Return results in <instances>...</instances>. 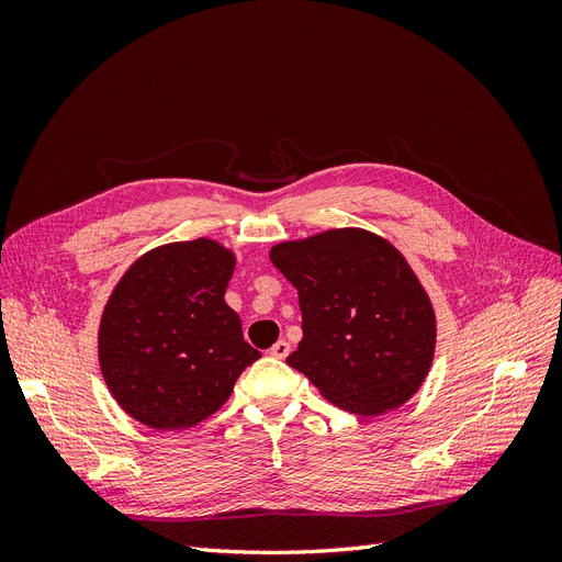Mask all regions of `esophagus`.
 I'll return each instance as SVG.
<instances>
[{"label": "esophagus", "mask_w": 562, "mask_h": 562, "mask_svg": "<svg viewBox=\"0 0 562 562\" xmlns=\"http://www.w3.org/2000/svg\"><path fill=\"white\" fill-rule=\"evenodd\" d=\"M288 353H291V345H288L285 339H279V342L269 349V356H274V359H285Z\"/></svg>", "instance_id": "34e87169"}]
</instances>
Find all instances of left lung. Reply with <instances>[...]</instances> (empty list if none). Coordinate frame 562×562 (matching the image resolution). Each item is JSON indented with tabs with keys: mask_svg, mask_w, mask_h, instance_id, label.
I'll list each match as a JSON object with an SVG mask.
<instances>
[{
	"mask_svg": "<svg viewBox=\"0 0 562 562\" xmlns=\"http://www.w3.org/2000/svg\"><path fill=\"white\" fill-rule=\"evenodd\" d=\"M297 288L302 339L285 363L353 415L378 417L411 401L436 351V312L403 252L361 227L271 246Z\"/></svg>",
	"mask_w": 562,
	"mask_h": 562,
	"instance_id": "obj_1",
	"label": "left lung"
}]
</instances>
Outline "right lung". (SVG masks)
<instances>
[{
    "label": "right lung",
    "instance_id": "add662e5",
    "mask_svg": "<svg viewBox=\"0 0 562 562\" xmlns=\"http://www.w3.org/2000/svg\"><path fill=\"white\" fill-rule=\"evenodd\" d=\"M236 255L199 236L140 255L119 279L98 326V363L112 398L157 431L196 427L260 359L225 302Z\"/></svg>",
    "mask_w": 562,
    "mask_h": 562
}]
</instances>
